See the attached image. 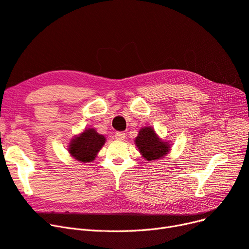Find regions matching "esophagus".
I'll list each match as a JSON object with an SVG mask.
<instances>
[{"instance_id": "1", "label": "esophagus", "mask_w": 249, "mask_h": 249, "mask_svg": "<svg viewBox=\"0 0 249 249\" xmlns=\"http://www.w3.org/2000/svg\"><path fill=\"white\" fill-rule=\"evenodd\" d=\"M125 138V134L123 132H117L115 133V139L117 141H124Z\"/></svg>"}]
</instances>
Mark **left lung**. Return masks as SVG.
I'll use <instances>...</instances> for the list:
<instances>
[{
    "label": "left lung",
    "mask_w": 249,
    "mask_h": 249,
    "mask_svg": "<svg viewBox=\"0 0 249 249\" xmlns=\"http://www.w3.org/2000/svg\"><path fill=\"white\" fill-rule=\"evenodd\" d=\"M135 145L142 158L147 160H156L165 158L171 150L169 141L162 140L152 126H143L135 138Z\"/></svg>",
    "instance_id": "left-lung-1"
}]
</instances>
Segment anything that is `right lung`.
Wrapping results in <instances>:
<instances>
[{
	"mask_svg": "<svg viewBox=\"0 0 249 249\" xmlns=\"http://www.w3.org/2000/svg\"><path fill=\"white\" fill-rule=\"evenodd\" d=\"M106 138L99 134L96 128L88 127L75 135L68 145V151L76 160L81 162H90L96 159L98 152L105 144Z\"/></svg>",
	"mask_w": 249,
	"mask_h": 249,
	"instance_id": "right-lung-1",
	"label": "right lung"
}]
</instances>
